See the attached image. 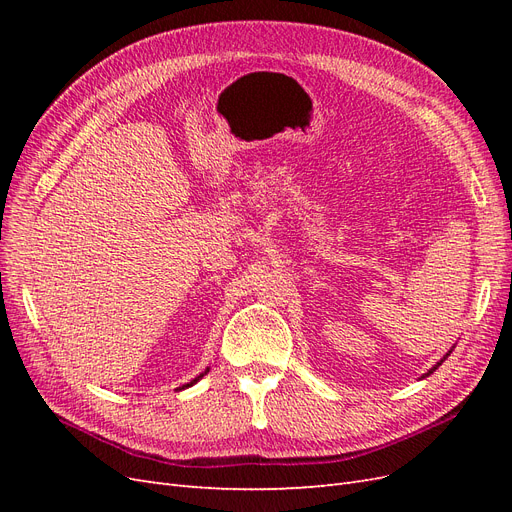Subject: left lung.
<instances>
[{
	"mask_svg": "<svg viewBox=\"0 0 512 512\" xmlns=\"http://www.w3.org/2000/svg\"><path fill=\"white\" fill-rule=\"evenodd\" d=\"M451 352H453V350H451ZM451 352H448V354H451ZM448 354H446V356H448ZM446 356H444V359H442V361H440L436 367H433V369H429V371H427V376H429V374H433V371H436V369H438V367H440V365L446 361Z\"/></svg>",
	"mask_w": 512,
	"mask_h": 512,
	"instance_id": "left-lung-1",
	"label": "left lung"
}]
</instances>
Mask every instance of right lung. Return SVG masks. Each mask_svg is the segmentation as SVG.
I'll list each match as a JSON object with an SVG mask.
<instances>
[{"instance_id": "add662e5", "label": "right lung", "mask_w": 512, "mask_h": 512, "mask_svg": "<svg viewBox=\"0 0 512 512\" xmlns=\"http://www.w3.org/2000/svg\"><path fill=\"white\" fill-rule=\"evenodd\" d=\"M207 371H209V369H207ZM207 371H205V374H207ZM205 374H200V376H198V378H194V380H192V382H190V384H185V389H188V386H192V384H194V382H196V380H200V378H203V376H205Z\"/></svg>"}]
</instances>
